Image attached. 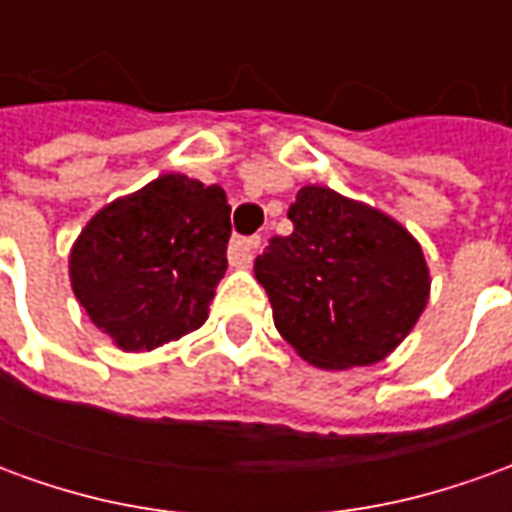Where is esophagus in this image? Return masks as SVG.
Masks as SVG:
<instances>
[{"instance_id": "esophagus-1", "label": "esophagus", "mask_w": 512, "mask_h": 512, "mask_svg": "<svg viewBox=\"0 0 512 512\" xmlns=\"http://www.w3.org/2000/svg\"><path fill=\"white\" fill-rule=\"evenodd\" d=\"M260 246V235H249V238H241L235 235L230 246H227V257H230V266L246 268L255 257V249Z\"/></svg>"}]
</instances>
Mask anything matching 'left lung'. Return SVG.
Segmentation results:
<instances>
[{"mask_svg":"<svg viewBox=\"0 0 512 512\" xmlns=\"http://www.w3.org/2000/svg\"><path fill=\"white\" fill-rule=\"evenodd\" d=\"M288 219L293 233L255 260L279 334L323 370L381 362L428 304L422 246L392 216L326 186H304Z\"/></svg>","mask_w":512,"mask_h":512,"instance_id":"obj_1","label":"left lung"}]
</instances>
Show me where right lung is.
Here are the masks:
<instances>
[{
  "label": "right lung",
  "mask_w": 512,
  "mask_h": 512,
  "mask_svg": "<svg viewBox=\"0 0 512 512\" xmlns=\"http://www.w3.org/2000/svg\"><path fill=\"white\" fill-rule=\"evenodd\" d=\"M227 241L222 186L169 172L87 222L71 249L73 293L117 348L153 351L205 323Z\"/></svg>",
  "instance_id": "add662e5"
}]
</instances>
